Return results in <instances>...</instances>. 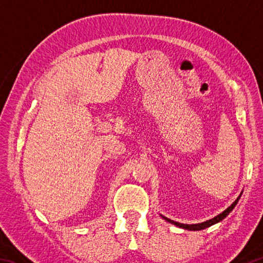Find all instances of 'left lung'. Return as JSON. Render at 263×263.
<instances>
[{
	"label": "left lung",
	"instance_id": "1",
	"mask_svg": "<svg viewBox=\"0 0 263 263\" xmlns=\"http://www.w3.org/2000/svg\"><path fill=\"white\" fill-rule=\"evenodd\" d=\"M240 197H241V194L239 195V197L235 199V201L231 204V205L226 209L225 211H222L221 213H219V215L218 216H216L215 218H212V219H209V220H206V221H203V222H199V224H182V222H179V221H174V220H172V219H169V218H167V217H164V216H162V215H160L161 216L164 220L166 221H168V222H171V224H173V225H175V226H177V228H180V229H184V230H188V231H201V230H204V229H208V228H210V226H212V225H215V224H217V222H219V221H221L222 219H225L226 217L229 216V213L233 210L234 209V206L237 205V203L239 202V199H240Z\"/></svg>",
	"mask_w": 263,
	"mask_h": 263
}]
</instances>
